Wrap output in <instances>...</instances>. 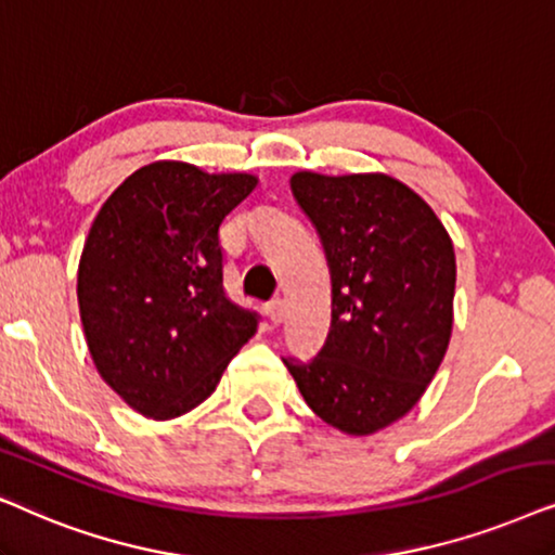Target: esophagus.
<instances>
[{"label": "esophagus", "mask_w": 555, "mask_h": 555, "mask_svg": "<svg viewBox=\"0 0 555 555\" xmlns=\"http://www.w3.org/2000/svg\"><path fill=\"white\" fill-rule=\"evenodd\" d=\"M266 312H269L271 324H282V320H284V301L282 299H273L271 305H269V309H266Z\"/></svg>", "instance_id": "34e87169"}]
</instances>
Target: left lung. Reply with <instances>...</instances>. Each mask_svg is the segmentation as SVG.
<instances>
[{
	"label": "left lung",
	"mask_w": 555,
	"mask_h": 555,
	"mask_svg": "<svg viewBox=\"0 0 555 555\" xmlns=\"http://www.w3.org/2000/svg\"><path fill=\"white\" fill-rule=\"evenodd\" d=\"M294 201L327 256L332 322L309 363L284 358L309 409L347 437H371L421 401L454 324V243L396 177L292 175Z\"/></svg>",
	"instance_id": "1"
}]
</instances>
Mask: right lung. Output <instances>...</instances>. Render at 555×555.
Here are the masks:
<instances>
[{"instance_id":"1","label":"right lung","mask_w":555,"mask_h":555,"mask_svg":"<svg viewBox=\"0 0 555 555\" xmlns=\"http://www.w3.org/2000/svg\"><path fill=\"white\" fill-rule=\"evenodd\" d=\"M258 184L190 162L139 167L101 205L78 263L88 352L137 413L169 421L201 405L256 335L223 289L218 228Z\"/></svg>"}]
</instances>
